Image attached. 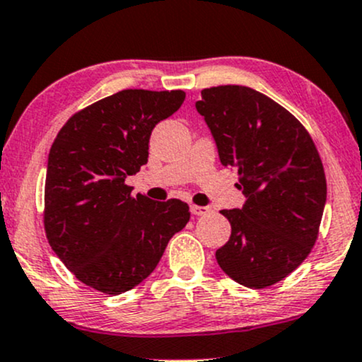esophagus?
Wrapping results in <instances>:
<instances>
[{"mask_svg": "<svg viewBox=\"0 0 362 362\" xmlns=\"http://www.w3.org/2000/svg\"><path fill=\"white\" fill-rule=\"evenodd\" d=\"M191 214L194 216H203L210 214V208L208 206H198V205H191Z\"/></svg>", "mask_w": 362, "mask_h": 362, "instance_id": "obj_1", "label": "esophagus"}]
</instances>
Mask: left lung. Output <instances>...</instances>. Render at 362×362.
<instances>
[{
    "label": "left lung",
    "instance_id": "obj_1",
    "mask_svg": "<svg viewBox=\"0 0 362 362\" xmlns=\"http://www.w3.org/2000/svg\"><path fill=\"white\" fill-rule=\"evenodd\" d=\"M197 110L245 197L242 208L222 210L232 233L216 262L239 284L271 286L307 259L318 237L327 181L315 144L288 110L252 88H206Z\"/></svg>",
    "mask_w": 362,
    "mask_h": 362
}]
</instances>
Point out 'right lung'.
<instances>
[{"label": "right lung", "mask_w": 362, "mask_h": 362, "mask_svg": "<svg viewBox=\"0 0 362 362\" xmlns=\"http://www.w3.org/2000/svg\"><path fill=\"white\" fill-rule=\"evenodd\" d=\"M185 98L180 89H123L72 115L55 137L45 176V233L81 283L106 295L132 290L188 223L185 202L132 197L125 185L147 164L154 127Z\"/></svg>", "instance_id": "add662e5"}]
</instances>
